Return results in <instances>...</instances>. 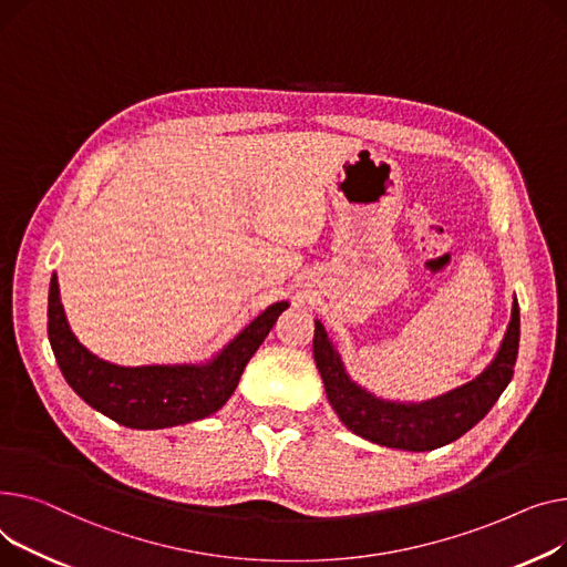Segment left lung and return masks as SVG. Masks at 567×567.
I'll return each mask as SVG.
<instances>
[{"label":"left lung","mask_w":567,"mask_h":567,"mask_svg":"<svg viewBox=\"0 0 567 567\" xmlns=\"http://www.w3.org/2000/svg\"><path fill=\"white\" fill-rule=\"evenodd\" d=\"M517 350L519 305L515 297L502 348L476 380L423 403H401L378 398L348 375L346 363L320 320H316L313 337V359L324 382L327 401L343 425L373 444L414 453L446 446L472 430L513 380Z\"/></svg>","instance_id":"8db88e82"}]
</instances>
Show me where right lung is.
I'll list each match as a JSON object with an SVG mask.
<instances>
[{
	"label": "right lung",
	"mask_w": 567,
	"mask_h": 567,
	"mask_svg": "<svg viewBox=\"0 0 567 567\" xmlns=\"http://www.w3.org/2000/svg\"><path fill=\"white\" fill-rule=\"evenodd\" d=\"M286 309L288 302L265 309L206 363L116 365L78 341L61 307L56 275H52L48 337L65 382L86 405L125 427L157 430L206 419L221 410L236 391L247 361Z\"/></svg>",
	"instance_id": "add662e5"
}]
</instances>
